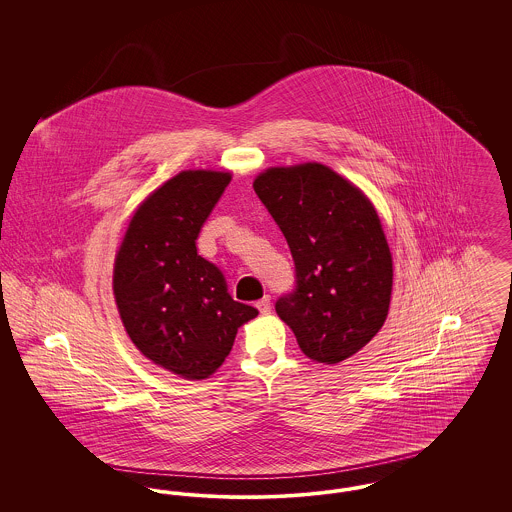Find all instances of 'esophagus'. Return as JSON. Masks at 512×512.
I'll use <instances>...</instances> for the list:
<instances>
[{
  "mask_svg": "<svg viewBox=\"0 0 512 512\" xmlns=\"http://www.w3.org/2000/svg\"><path fill=\"white\" fill-rule=\"evenodd\" d=\"M255 307L259 309V313H261V315H268V313H270V297L265 295L263 299H259V301L255 303Z\"/></svg>",
  "mask_w": 512,
  "mask_h": 512,
  "instance_id": "1",
  "label": "esophagus"
}]
</instances>
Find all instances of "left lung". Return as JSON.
I'll return each instance as SVG.
<instances>
[{
    "label": "left lung",
    "mask_w": 512,
    "mask_h": 512,
    "mask_svg": "<svg viewBox=\"0 0 512 512\" xmlns=\"http://www.w3.org/2000/svg\"><path fill=\"white\" fill-rule=\"evenodd\" d=\"M255 194L292 251L297 286L276 301L301 351L336 365L361 351L390 311L393 259L376 207L322 163L270 167Z\"/></svg>",
    "instance_id": "1"
}]
</instances>
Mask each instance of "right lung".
I'll return each instance as SVG.
<instances>
[{
    "label": "right lung",
    "instance_id": "add662e5",
    "mask_svg": "<svg viewBox=\"0 0 512 512\" xmlns=\"http://www.w3.org/2000/svg\"><path fill=\"white\" fill-rule=\"evenodd\" d=\"M232 172H178L136 207L113 267L122 326L153 365L184 380L219 370L238 328L259 311L234 301L195 240Z\"/></svg>",
    "mask_w": 512,
    "mask_h": 512
}]
</instances>
